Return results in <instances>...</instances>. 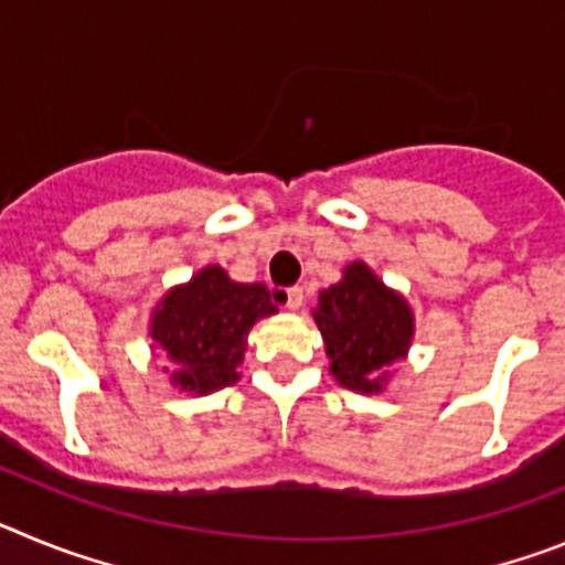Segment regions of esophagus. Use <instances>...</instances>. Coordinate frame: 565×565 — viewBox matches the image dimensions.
Wrapping results in <instances>:
<instances>
[{
  "mask_svg": "<svg viewBox=\"0 0 565 565\" xmlns=\"http://www.w3.org/2000/svg\"><path fill=\"white\" fill-rule=\"evenodd\" d=\"M274 299H277V306L288 308V311H299L302 308V288H279V291H274Z\"/></svg>",
  "mask_w": 565,
  "mask_h": 565,
  "instance_id": "1",
  "label": "esophagus"
}]
</instances>
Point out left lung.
Here are the masks:
<instances>
[{"instance_id":"8db88e82","label":"left lung","mask_w":565,"mask_h":565,"mask_svg":"<svg viewBox=\"0 0 565 565\" xmlns=\"http://www.w3.org/2000/svg\"><path fill=\"white\" fill-rule=\"evenodd\" d=\"M313 322L326 339L331 373L348 391L382 393L393 362L407 356L413 311L362 259L342 271L337 286L319 291Z\"/></svg>"}]
</instances>
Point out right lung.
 Masks as SVG:
<instances>
[{
    "mask_svg": "<svg viewBox=\"0 0 565 565\" xmlns=\"http://www.w3.org/2000/svg\"><path fill=\"white\" fill-rule=\"evenodd\" d=\"M271 313L277 306L266 286L234 282L221 266H206L163 294L149 337L172 362L169 382L183 393L206 396L237 382L248 331Z\"/></svg>",
    "mask_w": 565,
    "mask_h": 565,
    "instance_id": "right-lung-1",
    "label": "right lung"
}]
</instances>
